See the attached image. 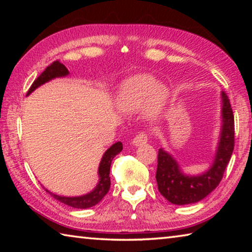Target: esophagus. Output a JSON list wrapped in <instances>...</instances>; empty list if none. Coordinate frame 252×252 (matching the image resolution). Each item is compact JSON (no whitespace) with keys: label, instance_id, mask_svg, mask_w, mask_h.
<instances>
[{"label":"esophagus","instance_id":"1","mask_svg":"<svg viewBox=\"0 0 252 252\" xmlns=\"http://www.w3.org/2000/svg\"><path fill=\"white\" fill-rule=\"evenodd\" d=\"M147 142H148V135L146 133H143V132H141V133H139L138 135L134 136L132 144H133L134 147H140L142 146V144H146Z\"/></svg>","mask_w":252,"mask_h":252}]
</instances>
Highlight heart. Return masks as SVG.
I'll return each instance as SVG.
<instances>
[{
  "label": "heart",
  "mask_w": 252,
  "mask_h": 252,
  "mask_svg": "<svg viewBox=\"0 0 252 252\" xmlns=\"http://www.w3.org/2000/svg\"><path fill=\"white\" fill-rule=\"evenodd\" d=\"M168 99V89L158 83L155 76L136 74L125 80L116 97L117 108L125 113H133L144 108L149 117L161 112Z\"/></svg>",
  "instance_id": "1"
}]
</instances>
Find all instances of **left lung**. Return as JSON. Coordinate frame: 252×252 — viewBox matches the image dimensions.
I'll list each match as a JSON object with an SVG mask.
<instances>
[{
	"label": "left lung",
	"instance_id": "obj_1",
	"mask_svg": "<svg viewBox=\"0 0 252 252\" xmlns=\"http://www.w3.org/2000/svg\"><path fill=\"white\" fill-rule=\"evenodd\" d=\"M220 96V134L215 157L208 170L197 176L185 173L171 153L159 149L156 179L160 193L169 202L178 206L199 202L210 194L222 179L234 147V118L227 94L221 92Z\"/></svg>",
	"mask_w": 252,
	"mask_h": 252
}]
</instances>
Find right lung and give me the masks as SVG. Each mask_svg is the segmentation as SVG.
I'll return each instance as SVG.
<instances>
[{
	"label": "right lung",
	"instance_id": "add662e5",
	"mask_svg": "<svg viewBox=\"0 0 252 252\" xmlns=\"http://www.w3.org/2000/svg\"><path fill=\"white\" fill-rule=\"evenodd\" d=\"M70 72L66 67L60 63L59 61L53 62L52 64L49 65L46 69L42 72L40 74L39 78H37L35 81H34L33 84L30 88V90L28 91V95L31 94V93L36 90L37 88L43 85L46 82H50L51 80H54L57 78H64V76L69 75ZM123 146L122 142L118 141L114 144H112L108 150H106L103 153V157L100 161L99 164V169H97V176H99V181H97V185L95 186L94 189L90 192L82 194V195H78V197H64V195H59L50 192L48 189H45L46 192H49L54 199L59 200L60 202L67 204L72 208H76V209H88L91 208L95 204L99 203L102 199H103L104 195L108 193V191L110 189L111 186V181H110V167L111 163H112L113 158L116 157L118 153H120L122 151Z\"/></svg>",
	"mask_w": 252,
	"mask_h": 252
}]
</instances>
